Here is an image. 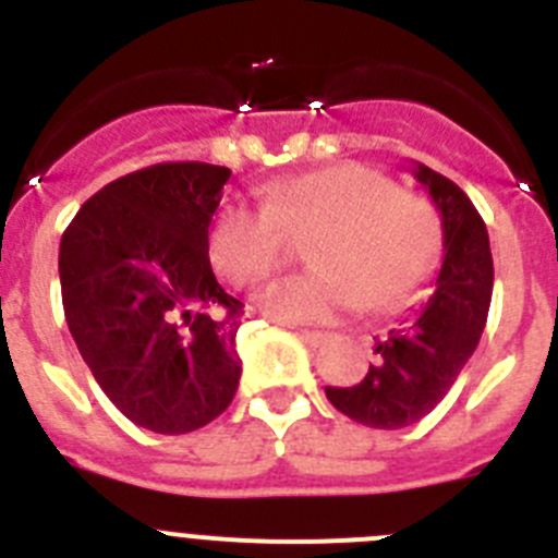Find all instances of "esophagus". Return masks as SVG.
I'll return each mask as SVG.
<instances>
[{
  "mask_svg": "<svg viewBox=\"0 0 558 558\" xmlns=\"http://www.w3.org/2000/svg\"><path fill=\"white\" fill-rule=\"evenodd\" d=\"M295 335H299L304 343H310V347H322L324 340L329 338L327 332H318V329H295Z\"/></svg>",
  "mask_w": 558,
  "mask_h": 558,
  "instance_id": "34e87169",
  "label": "esophagus"
}]
</instances>
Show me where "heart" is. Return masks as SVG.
<instances>
[{"label": "heart", "instance_id": "obj_1", "mask_svg": "<svg viewBox=\"0 0 558 558\" xmlns=\"http://www.w3.org/2000/svg\"><path fill=\"white\" fill-rule=\"evenodd\" d=\"M310 234L315 268L276 279L259 310L284 324H322L372 304L391 307L425 282L438 254L430 201L366 165H335L265 186V204L231 201L209 229V256L231 284H254L284 256V230Z\"/></svg>", "mask_w": 558, "mask_h": 558}]
</instances>
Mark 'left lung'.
I'll use <instances>...</instances> for the list:
<instances>
[{
    "instance_id": "1",
    "label": "left lung",
    "mask_w": 558,
    "mask_h": 558,
    "mask_svg": "<svg viewBox=\"0 0 558 558\" xmlns=\"http://www.w3.org/2000/svg\"><path fill=\"white\" fill-rule=\"evenodd\" d=\"M413 175L441 218L445 256L425 299L374 343V363L357 386H327V399L349 418L399 430L447 397L481 340L492 304V248L486 223L466 192L425 165Z\"/></svg>"
}]
</instances>
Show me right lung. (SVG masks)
Listing matches in <instances>:
<instances>
[{
  "instance_id": "1",
  "label": "right lung",
  "mask_w": 558,
  "mask_h": 558,
  "mask_svg": "<svg viewBox=\"0 0 558 558\" xmlns=\"http://www.w3.org/2000/svg\"><path fill=\"white\" fill-rule=\"evenodd\" d=\"M229 179V167L204 161L128 172L95 192L61 236L69 332L97 386L145 430H198L234 399L243 304L209 265V226Z\"/></svg>"
}]
</instances>
